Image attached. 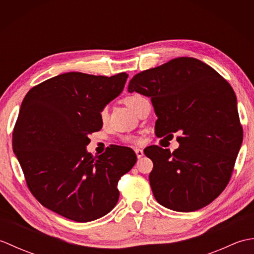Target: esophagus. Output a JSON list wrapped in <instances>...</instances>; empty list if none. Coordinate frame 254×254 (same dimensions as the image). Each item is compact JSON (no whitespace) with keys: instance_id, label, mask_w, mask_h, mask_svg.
<instances>
[{"instance_id":"1","label":"esophagus","mask_w":254,"mask_h":254,"mask_svg":"<svg viewBox=\"0 0 254 254\" xmlns=\"http://www.w3.org/2000/svg\"><path fill=\"white\" fill-rule=\"evenodd\" d=\"M134 150H135V154H136V156H137V158H142V157H143V155H144L143 149H141V148H135Z\"/></svg>"}]
</instances>
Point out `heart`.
I'll use <instances>...</instances> for the list:
<instances>
[{
  "instance_id": "heart-1",
  "label": "heart",
  "mask_w": 254,
  "mask_h": 254,
  "mask_svg": "<svg viewBox=\"0 0 254 254\" xmlns=\"http://www.w3.org/2000/svg\"><path fill=\"white\" fill-rule=\"evenodd\" d=\"M144 98H145V97L142 96V95L133 94V95L126 97V98H124V102H126V105L128 108H131L133 111H136L138 102ZM98 117H99V120L102 124H106L108 122V119H109V109H108L107 106L102 107L101 109L99 110ZM122 141L124 143H127V144H138L139 142H141V137L137 136V135H128V136H124L122 138Z\"/></svg>"
}]
</instances>
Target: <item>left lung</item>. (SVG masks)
<instances>
[{"label": "left lung", "instance_id": "obj_1", "mask_svg": "<svg viewBox=\"0 0 254 254\" xmlns=\"http://www.w3.org/2000/svg\"><path fill=\"white\" fill-rule=\"evenodd\" d=\"M128 91L150 97L157 137H177L175 152L152 145L149 183L155 198L177 212H194L213 202L233 175L244 130L230 84L213 67L181 57L136 75Z\"/></svg>", "mask_w": 254, "mask_h": 254}]
</instances>
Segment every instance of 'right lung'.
<instances>
[{
	"mask_svg": "<svg viewBox=\"0 0 254 254\" xmlns=\"http://www.w3.org/2000/svg\"><path fill=\"white\" fill-rule=\"evenodd\" d=\"M127 78V73L108 77L69 72L25 96L13 149L29 191L52 212L86 223L116 206L118 182L135 165L136 155L115 145L93 157L86 146L88 134L102 127L99 110L120 95Z\"/></svg>",
	"mask_w": 254,
	"mask_h": 254,
	"instance_id": "right-lung-1",
	"label": "right lung"
}]
</instances>
